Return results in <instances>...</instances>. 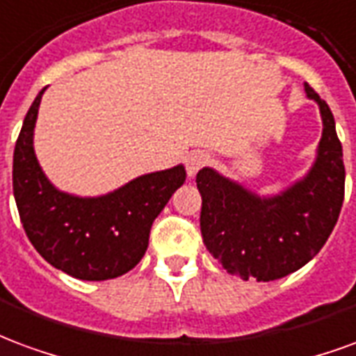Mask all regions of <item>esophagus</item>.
<instances>
[{
  "instance_id": "1",
  "label": "esophagus",
  "mask_w": 356,
  "mask_h": 356,
  "mask_svg": "<svg viewBox=\"0 0 356 356\" xmlns=\"http://www.w3.org/2000/svg\"><path fill=\"white\" fill-rule=\"evenodd\" d=\"M209 155L204 152H191L186 157V170H188V176H195L199 170L209 165Z\"/></svg>"
}]
</instances>
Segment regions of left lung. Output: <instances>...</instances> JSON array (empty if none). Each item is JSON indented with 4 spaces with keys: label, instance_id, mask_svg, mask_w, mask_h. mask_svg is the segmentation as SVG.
<instances>
[{
    "label": "left lung",
    "instance_id": "8db88e82",
    "mask_svg": "<svg viewBox=\"0 0 356 356\" xmlns=\"http://www.w3.org/2000/svg\"><path fill=\"white\" fill-rule=\"evenodd\" d=\"M305 92L323 115V138L311 172L271 199H260L212 168L197 172L203 197L201 235L209 252L243 281H275L313 260L338 222L345 195L341 142L328 104Z\"/></svg>",
    "mask_w": 356,
    "mask_h": 356
}]
</instances>
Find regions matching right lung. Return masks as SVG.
Listing matches in <instances>:
<instances>
[{"mask_svg": "<svg viewBox=\"0 0 356 356\" xmlns=\"http://www.w3.org/2000/svg\"><path fill=\"white\" fill-rule=\"evenodd\" d=\"M43 90L26 113L13 157V191L22 227L56 269L83 281L115 279L146 254L153 220L186 181V168L178 165L140 176L96 199L62 193L41 172L33 153Z\"/></svg>", "mask_w": 356, "mask_h": 356, "instance_id": "add662e5", "label": "right lung"}]
</instances>
